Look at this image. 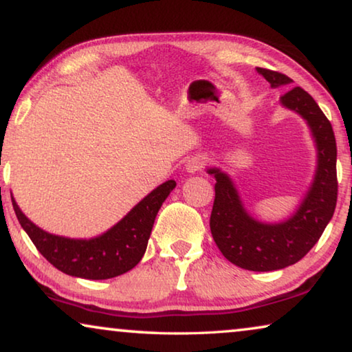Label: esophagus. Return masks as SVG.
Listing matches in <instances>:
<instances>
[{"instance_id": "34e87169", "label": "esophagus", "mask_w": 352, "mask_h": 352, "mask_svg": "<svg viewBox=\"0 0 352 352\" xmlns=\"http://www.w3.org/2000/svg\"><path fill=\"white\" fill-rule=\"evenodd\" d=\"M205 165H206L205 157H203V155H195V157H192V159L187 162L186 168H187V171L195 173L198 170H201V168H205Z\"/></svg>"}]
</instances>
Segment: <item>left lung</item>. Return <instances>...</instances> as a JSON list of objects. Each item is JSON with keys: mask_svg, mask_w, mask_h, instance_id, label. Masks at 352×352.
<instances>
[{"mask_svg": "<svg viewBox=\"0 0 352 352\" xmlns=\"http://www.w3.org/2000/svg\"><path fill=\"white\" fill-rule=\"evenodd\" d=\"M272 87L292 82L286 74L257 68ZM281 103L308 122L318 146V171L311 188L298 211L286 222L262 223L254 221L239 201L230 177L212 168L216 197L210 227L214 241L223 257L251 272H273L297 263L309 252L337 206V141L332 124L320 111L313 96L302 87H294L281 96Z\"/></svg>", "mask_w": 352, "mask_h": 352, "instance_id": "8db88e82", "label": "left lung"}]
</instances>
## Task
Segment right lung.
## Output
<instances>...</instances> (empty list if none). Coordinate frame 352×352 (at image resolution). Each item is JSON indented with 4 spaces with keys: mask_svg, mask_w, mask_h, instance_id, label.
Wrapping results in <instances>:
<instances>
[{
    "mask_svg": "<svg viewBox=\"0 0 352 352\" xmlns=\"http://www.w3.org/2000/svg\"><path fill=\"white\" fill-rule=\"evenodd\" d=\"M176 187L166 181L141 200L119 223L98 238L69 239L41 230L25 217L12 200L20 226L47 261L69 276L84 279H109L131 270L144 256L152 226L162 203Z\"/></svg>",
    "mask_w": 352,
    "mask_h": 352,
    "instance_id": "obj_1",
    "label": "right lung"
}]
</instances>
